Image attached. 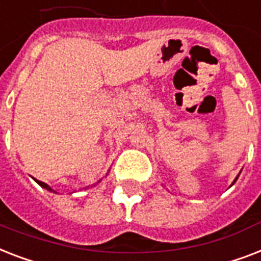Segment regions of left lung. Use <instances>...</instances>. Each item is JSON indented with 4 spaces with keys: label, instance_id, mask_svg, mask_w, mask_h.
Listing matches in <instances>:
<instances>
[{
    "label": "left lung",
    "instance_id": "obj_1",
    "mask_svg": "<svg viewBox=\"0 0 261 261\" xmlns=\"http://www.w3.org/2000/svg\"><path fill=\"white\" fill-rule=\"evenodd\" d=\"M237 178H239V175H237ZM237 178L234 179V182H236V180H237ZM234 182H233V183H234ZM233 183H232V185H233Z\"/></svg>",
    "mask_w": 261,
    "mask_h": 261
}]
</instances>
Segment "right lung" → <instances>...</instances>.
I'll return each instance as SVG.
<instances>
[{
	"label": "right lung",
	"mask_w": 261,
	"mask_h": 261,
	"mask_svg": "<svg viewBox=\"0 0 261 261\" xmlns=\"http://www.w3.org/2000/svg\"><path fill=\"white\" fill-rule=\"evenodd\" d=\"M35 180H36V179H35ZM36 182H37V183H39V185H40V186H41V187H44V189H47V190H48V191H54V190H52V189H51V187L48 186L47 183H44V182H40V180H36ZM94 186H95V185H94Z\"/></svg>",
	"instance_id": "obj_1"
}]
</instances>
